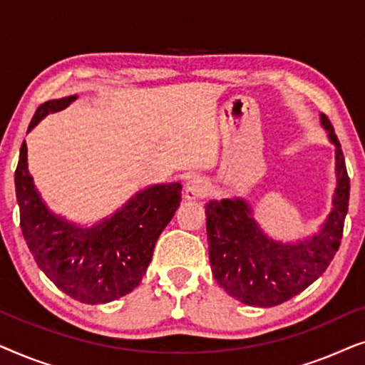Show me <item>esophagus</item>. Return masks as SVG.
Listing matches in <instances>:
<instances>
[{
    "label": "esophagus",
    "instance_id": "esophagus-1",
    "mask_svg": "<svg viewBox=\"0 0 365 365\" xmlns=\"http://www.w3.org/2000/svg\"><path fill=\"white\" fill-rule=\"evenodd\" d=\"M206 192H207V182L204 181V178H201V176H192L191 179H189L186 184V191H184V194H186V197L189 199V201L201 199L206 196Z\"/></svg>",
    "mask_w": 365,
    "mask_h": 365
}]
</instances>
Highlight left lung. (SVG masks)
Wrapping results in <instances>:
<instances>
[{
  "label": "left lung",
  "mask_w": 365,
  "mask_h": 365,
  "mask_svg": "<svg viewBox=\"0 0 365 365\" xmlns=\"http://www.w3.org/2000/svg\"><path fill=\"white\" fill-rule=\"evenodd\" d=\"M321 121L336 144L337 187L322 231L299 244L267 239L241 199L206 204L209 261L219 286L242 304L272 307L311 286L336 256L349 207V179L344 153L326 114Z\"/></svg>",
  "instance_id": "1"
}]
</instances>
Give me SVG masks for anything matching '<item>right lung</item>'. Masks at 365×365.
I'll return each mask as SVG.
<instances>
[{
    "label": "right lung",
    "mask_w": 365,
    "mask_h": 365,
    "mask_svg": "<svg viewBox=\"0 0 365 365\" xmlns=\"http://www.w3.org/2000/svg\"><path fill=\"white\" fill-rule=\"evenodd\" d=\"M76 96L43 103L28 131L49 113L61 111ZM19 224L39 269L54 286L84 304H106L139 286L153 259L163 229L181 202V184H161L139 192L91 229L64 222L44 206L28 173V149L23 141L14 173Z\"/></svg>",
    "instance_id": "right-lung-1"
}]
</instances>
